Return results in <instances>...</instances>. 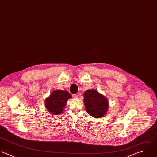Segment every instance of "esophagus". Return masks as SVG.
<instances>
[{
  "label": "esophagus",
  "mask_w": 157,
  "mask_h": 157,
  "mask_svg": "<svg viewBox=\"0 0 157 157\" xmlns=\"http://www.w3.org/2000/svg\"><path fill=\"white\" fill-rule=\"evenodd\" d=\"M72 97H73L74 98H78V96H77V94H72Z\"/></svg>",
  "instance_id": "obj_1"
}]
</instances>
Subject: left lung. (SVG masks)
Instances as JSON below:
<instances>
[{
  "label": "left lung",
  "instance_id": "1",
  "mask_svg": "<svg viewBox=\"0 0 157 157\" xmlns=\"http://www.w3.org/2000/svg\"><path fill=\"white\" fill-rule=\"evenodd\" d=\"M84 98V105L90 115L96 118L104 116L108 108V102L105 97L92 89L85 92Z\"/></svg>",
  "mask_w": 157,
  "mask_h": 157
}]
</instances>
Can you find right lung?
I'll list each match as a JSON object with an SVG mask.
<instances>
[{
	"label": "right lung",
	"instance_id": "obj_1",
	"mask_svg": "<svg viewBox=\"0 0 157 157\" xmlns=\"http://www.w3.org/2000/svg\"><path fill=\"white\" fill-rule=\"evenodd\" d=\"M71 95L66 91L55 90L46 98L45 105L47 109L53 114H59L64 109L67 101L71 98Z\"/></svg>",
	"mask_w": 157,
	"mask_h": 157
}]
</instances>
